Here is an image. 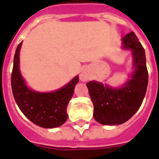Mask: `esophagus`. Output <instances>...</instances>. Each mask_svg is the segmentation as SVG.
Wrapping results in <instances>:
<instances>
[{
    "label": "esophagus",
    "mask_w": 159,
    "mask_h": 159,
    "mask_svg": "<svg viewBox=\"0 0 159 159\" xmlns=\"http://www.w3.org/2000/svg\"><path fill=\"white\" fill-rule=\"evenodd\" d=\"M90 79V72L87 68L82 70V72L80 74V80L82 82H87V80Z\"/></svg>",
    "instance_id": "34e87169"
}]
</instances>
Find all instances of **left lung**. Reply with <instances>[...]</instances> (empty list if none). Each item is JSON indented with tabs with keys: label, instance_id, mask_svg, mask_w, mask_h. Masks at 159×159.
Segmentation results:
<instances>
[{
	"label": "left lung",
	"instance_id": "1",
	"mask_svg": "<svg viewBox=\"0 0 159 159\" xmlns=\"http://www.w3.org/2000/svg\"><path fill=\"white\" fill-rule=\"evenodd\" d=\"M122 48L130 50L133 55V72L122 87H112L97 81L87 83L94 106V119L105 125L129 120L140 107L148 87L145 51L134 32L122 38Z\"/></svg>",
	"mask_w": 159,
	"mask_h": 159
}]
</instances>
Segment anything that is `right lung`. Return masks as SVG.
<instances>
[{"label": "right lung", "mask_w": 159, "mask_h": 159, "mask_svg": "<svg viewBox=\"0 0 159 159\" xmlns=\"http://www.w3.org/2000/svg\"><path fill=\"white\" fill-rule=\"evenodd\" d=\"M22 42L16 50L13 70L11 73V88L14 98L22 113L36 125L43 128H56L67 119V107L79 82L76 76L67 84L52 92H39L30 89L20 70V51Z\"/></svg>", "instance_id": "obj_1"}]
</instances>
